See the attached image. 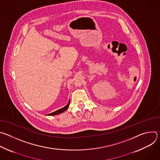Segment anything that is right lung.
<instances>
[{"label":"right lung","mask_w":160,"mask_h":160,"mask_svg":"<svg viewBox=\"0 0 160 160\" xmlns=\"http://www.w3.org/2000/svg\"><path fill=\"white\" fill-rule=\"evenodd\" d=\"M70 102V100H69V101H68V103L64 107H63V108H61V109H58V110H57V111H56L54 112L49 113V114H48V115H48V116H54V115H59V114H61V113L63 112L64 111L67 110L68 108H69Z\"/></svg>","instance_id":"add662e5"}]
</instances>
